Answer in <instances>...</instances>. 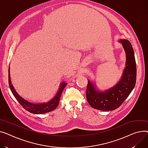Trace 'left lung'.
<instances>
[{"instance_id": "8db88e82", "label": "left lung", "mask_w": 148, "mask_h": 148, "mask_svg": "<svg viewBox=\"0 0 148 148\" xmlns=\"http://www.w3.org/2000/svg\"><path fill=\"white\" fill-rule=\"evenodd\" d=\"M119 41L125 49L127 59L122 78L116 85L105 91H98L94 84L88 81L86 97L89 105L94 109L103 111L117 109L122 105L135 86L136 64L132 45L126 39Z\"/></svg>"}]
</instances>
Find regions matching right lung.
<instances>
[{
	"mask_svg": "<svg viewBox=\"0 0 148 148\" xmlns=\"http://www.w3.org/2000/svg\"><path fill=\"white\" fill-rule=\"evenodd\" d=\"M8 81H9V85H10V89L14 95V96L16 98L17 100H18V101L23 107V108H24L28 112L32 113V114H43L54 110L58 105L61 95H62L63 89L67 85V84L64 82L61 84L59 90L58 91L57 93L55 95V97L49 101L47 103L34 104V103H30L28 101L24 100L21 97H20L18 94V93L16 92L11 82L10 68H9V71H8Z\"/></svg>",
	"mask_w": 148,
	"mask_h": 148,
	"instance_id": "1",
	"label": "right lung"
}]
</instances>
